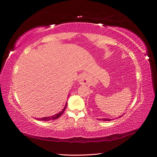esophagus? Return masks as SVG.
I'll use <instances>...</instances> for the list:
<instances>
[{"mask_svg": "<svg viewBox=\"0 0 157 157\" xmlns=\"http://www.w3.org/2000/svg\"><path fill=\"white\" fill-rule=\"evenodd\" d=\"M78 82H79L80 84H86L88 83V77L86 74H81L79 77L78 79Z\"/></svg>", "mask_w": 157, "mask_h": 157, "instance_id": "esophagus-1", "label": "esophagus"}]
</instances>
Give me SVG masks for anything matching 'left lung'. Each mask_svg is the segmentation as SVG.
<instances>
[{
    "label": "left lung",
    "mask_w": 157,
    "mask_h": 157,
    "mask_svg": "<svg viewBox=\"0 0 157 157\" xmlns=\"http://www.w3.org/2000/svg\"><path fill=\"white\" fill-rule=\"evenodd\" d=\"M121 116H120L119 117H121ZM101 120L103 121H111L112 119H110V118H101Z\"/></svg>",
    "instance_id": "obj_1"
}]
</instances>
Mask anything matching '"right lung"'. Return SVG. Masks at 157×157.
<instances>
[{
  "label": "right lung",
  "mask_w": 157,
  "mask_h": 157,
  "mask_svg": "<svg viewBox=\"0 0 157 157\" xmlns=\"http://www.w3.org/2000/svg\"><path fill=\"white\" fill-rule=\"evenodd\" d=\"M67 102H66V104L65 105L64 107V108L63 109V110L61 111V112L58 113V114H56V115H53V116H51V117H43V118H39L38 120L39 121H52V120H55V119H57V118H58L63 113L65 109L66 108V107H67Z\"/></svg>",
  "instance_id": "add662e5"
}]
</instances>
